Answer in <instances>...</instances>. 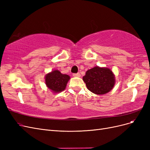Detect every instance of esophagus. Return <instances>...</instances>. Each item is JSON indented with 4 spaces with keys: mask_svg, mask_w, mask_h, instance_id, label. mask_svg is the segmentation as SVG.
I'll list each match as a JSON object with an SVG mask.
<instances>
[{
    "mask_svg": "<svg viewBox=\"0 0 150 150\" xmlns=\"http://www.w3.org/2000/svg\"><path fill=\"white\" fill-rule=\"evenodd\" d=\"M73 76L74 77H79L81 76V74H80V73H76V74H73Z\"/></svg>",
    "mask_w": 150,
    "mask_h": 150,
    "instance_id": "1",
    "label": "esophagus"
}]
</instances>
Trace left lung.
Masks as SVG:
<instances>
[{"mask_svg":"<svg viewBox=\"0 0 150 150\" xmlns=\"http://www.w3.org/2000/svg\"><path fill=\"white\" fill-rule=\"evenodd\" d=\"M83 79L90 91L98 95L110 92L115 84V76L108 67H93L86 72Z\"/></svg>","mask_w":150,"mask_h":150,"instance_id":"8db88e82","label":"left lung"}]
</instances>
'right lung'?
Listing matches in <instances>:
<instances>
[{
	"label": "right lung",
	"instance_id": "obj_1",
	"mask_svg": "<svg viewBox=\"0 0 150 150\" xmlns=\"http://www.w3.org/2000/svg\"><path fill=\"white\" fill-rule=\"evenodd\" d=\"M69 79V76L62 74L59 70H54L45 76V83L47 88L54 93L64 91Z\"/></svg>",
	"mask_w": 150,
	"mask_h": 150
}]
</instances>
